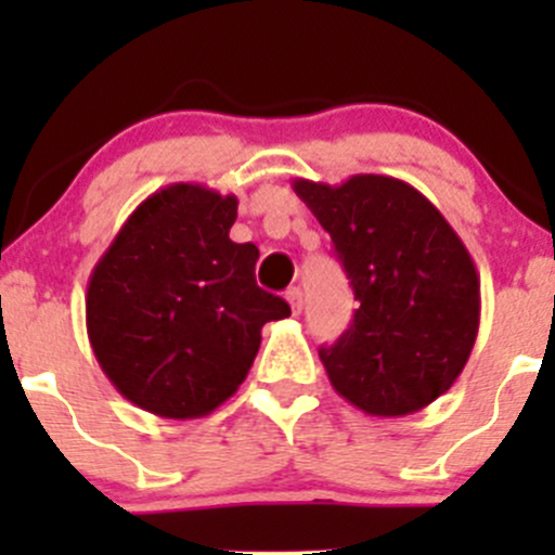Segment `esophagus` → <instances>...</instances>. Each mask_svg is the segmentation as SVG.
Returning <instances> with one entry per match:
<instances>
[{"instance_id": "obj_1", "label": "esophagus", "mask_w": 555, "mask_h": 555, "mask_svg": "<svg viewBox=\"0 0 555 555\" xmlns=\"http://www.w3.org/2000/svg\"><path fill=\"white\" fill-rule=\"evenodd\" d=\"M287 304L293 313H300V309H304V293H300V287L287 289Z\"/></svg>"}]
</instances>
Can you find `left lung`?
I'll use <instances>...</instances> for the list:
<instances>
[{"label":"left lung","mask_w":555,"mask_h":555,"mask_svg":"<svg viewBox=\"0 0 555 555\" xmlns=\"http://www.w3.org/2000/svg\"><path fill=\"white\" fill-rule=\"evenodd\" d=\"M330 233L357 311L319 349L330 384L371 416H408L451 389L478 338L480 279L467 246L416 188L384 173L295 179Z\"/></svg>","instance_id":"left-lung-1"}]
</instances>
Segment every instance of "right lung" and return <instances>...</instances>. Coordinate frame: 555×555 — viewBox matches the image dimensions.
<instances>
[{
    "label": "right lung",
    "mask_w": 555,
    "mask_h": 555,
    "mask_svg": "<svg viewBox=\"0 0 555 555\" xmlns=\"http://www.w3.org/2000/svg\"><path fill=\"white\" fill-rule=\"evenodd\" d=\"M236 195L160 188L133 209L88 279L86 324L115 389L160 418H201L236 389L260 330L289 317L255 282V244L231 242Z\"/></svg>",
    "instance_id": "right-lung-1"
}]
</instances>
